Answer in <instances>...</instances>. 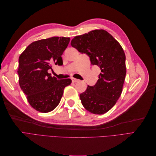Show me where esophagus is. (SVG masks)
<instances>
[{
    "label": "esophagus",
    "instance_id": "1",
    "mask_svg": "<svg viewBox=\"0 0 156 156\" xmlns=\"http://www.w3.org/2000/svg\"><path fill=\"white\" fill-rule=\"evenodd\" d=\"M72 82H73V83H77V82L80 81L79 79H75V78H72Z\"/></svg>",
    "mask_w": 156,
    "mask_h": 156
}]
</instances>
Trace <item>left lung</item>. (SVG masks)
Listing matches in <instances>:
<instances>
[{"label": "left lung", "mask_w": 156, "mask_h": 156, "mask_svg": "<svg viewBox=\"0 0 156 156\" xmlns=\"http://www.w3.org/2000/svg\"><path fill=\"white\" fill-rule=\"evenodd\" d=\"M71 45L87 55L92 65L100 68L95 85L80 94L82 105L93 114L103 115L115 105L122 91L126 74V55L120 44L104 30L75 36Z\"/></svg>", "instance_id": "left-lung-1"}]
</instances>
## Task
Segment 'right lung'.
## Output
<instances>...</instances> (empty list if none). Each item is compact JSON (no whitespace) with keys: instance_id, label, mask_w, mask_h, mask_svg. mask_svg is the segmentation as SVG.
Listing matches in <instances>:
<instances>
[{"instance_id":"1","label":"right lung","mask_w":156,"mask_h":156,"mask_svg":"<svg viewBox=\"0 0 156 156\" xmlns=\"http://www.w3.org/2000/svg\"><path fill=\"white\" fill-rule=\"evenodd\" d=\"M69 37H51L32 42L19 58L20 85L30 105L37 111L48 112L60 101L70 79L51 76V64L62 66L61 56L67 48Z\"/></svg>"}]
</instances>
